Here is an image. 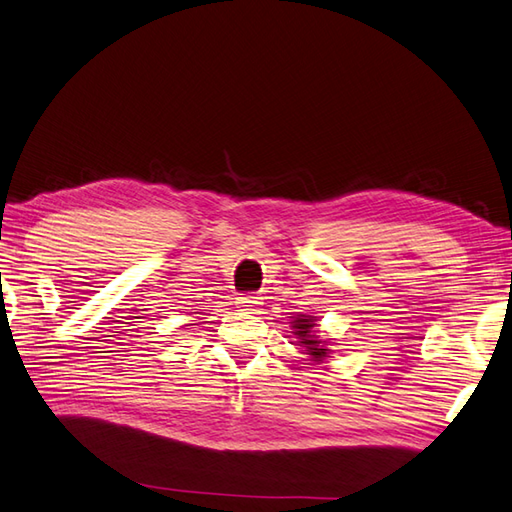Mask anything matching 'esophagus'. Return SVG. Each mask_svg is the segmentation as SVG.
Instances as JSON below:
<instances>
[{
	"label": "esophagus",
	"instance_id": "esophagus-1",
	"mask_svg": "<svg viewBox=\"0 0 512 512\" xmlns=\"http://www.w3.org/2000/svg\"><path fill=\"white\" fill-rule=\"evenodd\" d=\"M236 306H239L241 310H256L260 306V297L241 295V297H236Z\"/></svg>",
	"mask_w": 512,
	"mask_h": 512
}]
</instances>
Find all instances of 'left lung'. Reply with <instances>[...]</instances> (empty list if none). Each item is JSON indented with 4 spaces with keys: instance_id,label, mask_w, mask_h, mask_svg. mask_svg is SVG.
Returning <instances> with one entry per match:
<instances>
[{
    "instance_id": "obj_1",
    "label": "left lung",
    "mask_w": 512,
    "mask_h": 512,
    "mask_svg": "<svg viewBox=\"0 0 512 512\" xmlns=\"http://www.w3.org/2000/svg\"><path fill=\"white\" fill-rule=\"evenodd\" d=\"M313 319H295V334L299 336V343H302L304 347H308L310 356L315 358H323L328 354V350H323V347L319 345L321 341H317L313 334H310V330H313Z\"/></svg>"
}]
</instances>
